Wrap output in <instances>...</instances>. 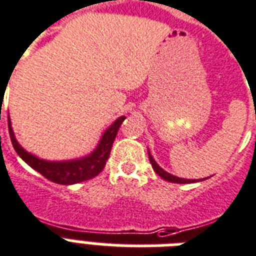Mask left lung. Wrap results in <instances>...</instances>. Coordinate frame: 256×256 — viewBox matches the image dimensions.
<instances>
[{
  "mask_svg": "<svg viewBox=\"0 0 256 256\" xmlns=\"http://www.w3.org/2000/svg\"><path fill=\"white\" fill-rule=\"evenodd\" d=\"M150 155V164H152V168H154V171L158 174V175L162 178V179L167 180V182H171V183H179V184H187V183H195L196 180H191V179H182V178H178V176H174L171 175V174H168L167 171H164L163 168L159 167V164L156 163L155 159L150 156V154H148ZM203 180V179H202ZM200 182V180H199Z\"/></svg>",
  "mask_w": 256,
  "mask_h": 256,
  "instance_id": "left-lung-1",
  "label": "left lung"
}]
</instances>
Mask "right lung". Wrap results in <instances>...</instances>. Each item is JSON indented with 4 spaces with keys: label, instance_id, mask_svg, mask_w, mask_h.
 Instances as JSON below:
<instances>
[{
    "label": "right lung",
    "instance_id": "1",
    "mask_svg": "<svg viewBox=\"0 0 256 256\" xmlns=\"http://www.w3.org/2000/svg\"><path fill=\"white\" fill-rule=\"evenodd\" d=\"M124 118H126V116L118 118L102 134L96 150H93L92 154H89L88 156L81 158V159L69 160V162H48V160L38 159L37 156L32 155L24 150L22 146L18 144V142L16 140L9 116H8V126H9L12 144L14 146L16 152L18 154L20 158L28 166H30L33 170L40 172L44 178H46L48 180H50L53 183L69 186V184L81 183L85 180L92 179L104 170L106 160L110 158V148L114 146V138H116L118 128L122 126V122H124Z\"/></svg>",
    "mask_w": 256,
    "mask_h": 256
}]
</instances>
